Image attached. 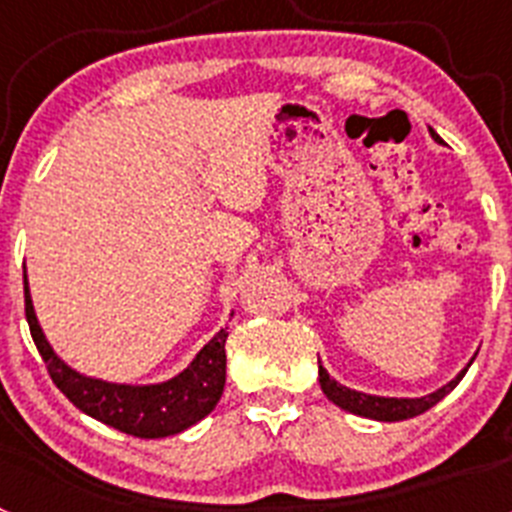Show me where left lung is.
Returning <instances> with one entry per match:
<instances>
[{
    "label": "left lung",
    "instance_id": "obj_1",
    "mask_svg": "<svg viewBox=\"0 0 512 512\" xmlns=\"http://www.w3.org/2000/svg\"><path fill=\"white\" fill-rule=\"evenodd\" d=\"M433 133V130H431ZM433 138L438 140V135L433 133ZM467 374V369L459 374L456 379H451L446 387H441L438 392L428 397H418V400H397V397H374V395H364V392H354L348 390V387H341L336 379H330L328 372H325L323 366H320L318 359V377H320V387H323L325 397L330 402H336L338 408L348 410V413L361 415V418H372V420H384V423H395V420H408L415 418V415L425 413V410H431L436 402H441L443 397L449 395L454 390L456 384L461 382V377Z\"/></svg>",
    "mask_w": 512,
    "mask_h": 512
}]
</instances>
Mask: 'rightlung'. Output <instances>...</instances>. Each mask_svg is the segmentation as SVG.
Returning <instances> with one entry per match:
<instances>
[{
	"instance_id": "add662e5",
	"label": "right lung",
	"mask_w": 512,
	"mask_h": 512,
	"mask_svg": "<svg viewBox=\"0 0 512 512\" xmlns=\"http://www.w3.org/2000/svg\"><path fill=\"white\" fill-rule=\"evenodd\" d=\"M25 318L53 384L81 413H87L89 418L110 425V428H117L120 433L135 438L174 436L212 413L223 395L225 338H228L225 328L202 348L197 359L179 377L164 384H151V387H128V384H110L81 377L53 354L51 343L45 341L38 318H35L33 300L27 292V277Z\"/></svg>"
}]
</instances>
